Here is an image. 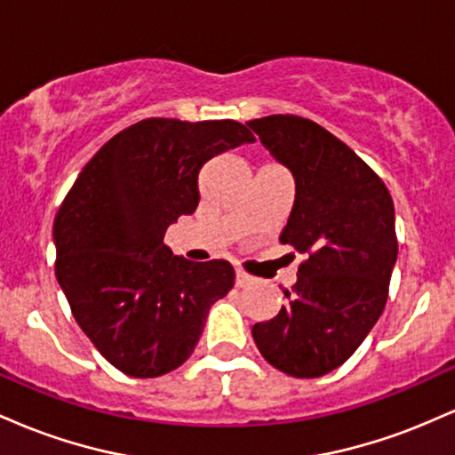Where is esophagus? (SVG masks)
<instances>
[{
    "mask_svg": "<svg viewBox=\"0 0 455 455\" xmlns=\"http://www.w3.org/2000/svg\"><path fill=\"white\" fill-rule=\"evenodd\" d=\"M254 282V278L250 274H245V271L237 269V274H235V284L242 286V289H245V286H250Z\"/></svg>",
    "mask_w": 455,
    "mask_h": 455,
    "instance_id": "obj_1",
    "label": "esophagus"
}]
</instances>
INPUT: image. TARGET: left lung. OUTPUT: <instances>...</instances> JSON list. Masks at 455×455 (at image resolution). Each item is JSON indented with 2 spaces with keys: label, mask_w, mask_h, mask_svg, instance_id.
<instances>
[{
  "label": "left lung",
  "mask_w": 455,
  "mask_h": 455,
  "mask_svg": "<svg viewBox=\"0 0 455 455\" xmlns=\"http://www.w3.org/2000/svg\"><path fill=\"white\" fill-rule=\"evenodd\" d=\"M291 171L295 203L280 235L306 260L286 306L257 323V348L280 372L316 379L347 362L387 304L398 259L395 212L380 177L325 128L297 115L245 124Z\"/></svg>",
  "instance_id": "left-lung-1"
}]
</instances>
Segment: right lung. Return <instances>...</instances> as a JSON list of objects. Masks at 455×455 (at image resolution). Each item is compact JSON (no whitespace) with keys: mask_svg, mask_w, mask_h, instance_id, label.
I'll use <instances>...</instances> for the list:
<instances>
[{"mask_svg":"<svg viewBox=\"0 0 455 455\" xmlns=\"http://www.w3.org/2000/svg\"><path fill=\"white\" fill-rule=\"evenodd\" d=\"M243 143L252 132L233 119H143L102 145L57 212V282L78 327L128 377L180 368L233 289L228 260L175 257L164 235L195 213L203 164Z\"/></svg>","mask_w":455,"mask_h":455,"instance_id":"obj_1","label":"right lung"}]
</instances>
